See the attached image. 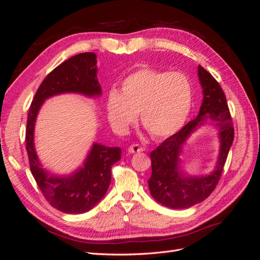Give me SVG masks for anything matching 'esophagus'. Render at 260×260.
<instances>
[{
    "label": "esophagus",
    "instance_id": "obj_1",
    "mask_svg": "<svg viewBox=\"0 0 260 260\" xmlns=\"http://www.w3.org/2000/svg\"><path fill=\"white\" fill-rule=\"evenodd\" d=\"M143 147L139 145V144H132L128 147V152L130 154H136V153H140V152H143Z\"/></svg>",
    "mask_w": 260,
    "mask_h": 260
}]
</instances>
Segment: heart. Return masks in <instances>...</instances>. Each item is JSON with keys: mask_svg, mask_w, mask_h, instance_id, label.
Masks as SVG:
<instances>
[{"mask_svg": "<svg viewBox=\"0 0 260 260\" xmlns=\"http://www.w3.org/2000/svg\"><path fill=\"white\" fill-rule=\"evenodd\" d=\"M192 105V86L187 78L144 67L125 77L120 92L107 96V117L118 133H125L140 113L141 122L156 139L168 138L184 124Z\"/></svg>", "mask_w": 260, "mask_h": 260, "instance_id": "1", "label": "heart"}]
</instances>
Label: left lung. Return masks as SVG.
<instances>
[{"instance_id": "left-lung-1", "label": "left lung", "mask_w": 260, "mask_h": 260, "mask_svg": "<svg viewBox=\"0 0 260 260\" xmlns=\"http://www.w3.org/2000/svg\"><path fill=\"white\" fill-rule=\"evenodd\" d=\"M199 77L204 94L199 116L165 140L151 153L152 176L148 180L149 191L157 202L172 209L191 207L205 201L215 191L234 139L232 118L222 88L201 65L199 66ZM205 120L214 121L219 127L222 142L219 159L211 175L187 178L178 170V154L191 131Z\"/></svg>"}]
</instances>
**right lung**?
Returning a JSON list of instances; mask_svg holds the SVG:
<instances>
[{
	"label": "right lung",
	"mask_w": 260,
	"mask_h": 260,
	"mask_svg": "<svg viewBox=\"0 0 260 260\" xmlns=\"http://www.w3.org/2000/svg\"><path fill=\"white\" fill-rule=\"evenodd\" d=\"M95 58L92 52L77 54L54 68L37 90L27 118L26 149L31 174L50 205L66 214H82L104 198L111 183L112 167L120 159L121 149L95 143L83 168L66 178L53 177L39 164L34 146L35 121L43 101L55 94L77 92L100 95Z\"/></svg>",
	"instance_id": "add662e5"
}]
</instances>
